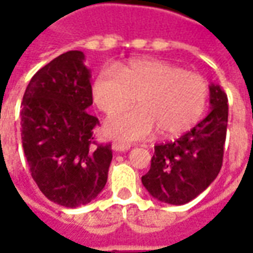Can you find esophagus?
<instances>
[{"label": "esophagus", "instance_id": "1", "mask_svg": "<svg viewBox=\"0 0 253 253\" xmlns=\"http://www.w3.org/2000/svg\"><path fill=\"white\" fill-rule=\"evenodd\" d=\"M112 149L115 152H127L130 149V145L128 143H122V142H114L112 143Z\"/></svg>", "mask_w": 253, "mask_h": 253}]
</instances>
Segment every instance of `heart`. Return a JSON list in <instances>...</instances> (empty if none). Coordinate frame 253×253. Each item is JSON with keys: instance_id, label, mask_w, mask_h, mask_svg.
Instances as JSON below:
<instances>
[{"instance_id": "b5f03b06", "label": "heart", "mask_w": 253, "mask_h": 253, "mask_svg": "<svg viewBox=\"0 0 253 253\" xmlns=\"http://www.w3.org/2000/svg\"><path fill=\"white\" fill-rule=\"evenodd\" d=\"M209 88L198 73L159 59H137L126 66L104 67L94 77L92 96L107 115L122 112L134 99L138 108L105 122L104 132L119 141L176 135L194 126L205 111Z\"/></svg>"}]
</instances>
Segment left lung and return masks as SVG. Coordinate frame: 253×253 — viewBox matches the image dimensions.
<instances>
[{
	"label": "left lung",
	"mask_w": 253,
	"mask_h": 253,
	"mask_svg": "<svg viewBox=\"0 0 253 253\" xmlns=\"http://www.w3.org/2000/svg\"><path fill=\"white\" fill-rule=\"evenodd\" d=\"M210 112L190 131L172 142L154 146L150 169L142 184L154 199L186 205L215 180L221 170L228 127V96L211 84Z\"/></svg>",
	"instance_id": "obj_1"
}]
</instances>
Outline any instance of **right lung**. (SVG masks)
Returning <instances> with one entry per match:
<instances>
[{
    "label": "right lung",
    "instance_id": "right-lung-1",
    "mask_svg": "<svg viewBox=\"0 0 253 253\" xmlns=\"http://www.w3.org/2000/svg\"><path fill=\"white\" fill-rule=\"evenodd\" d=\"M83 51H67L31 78L21 101V141L31 176L47 199L63 207L86 205L104 188L111 145L92 137L90 70Z\"/></svg>",
    "mask_w": 253,
    "mask_h": 253
}]
</instances>
